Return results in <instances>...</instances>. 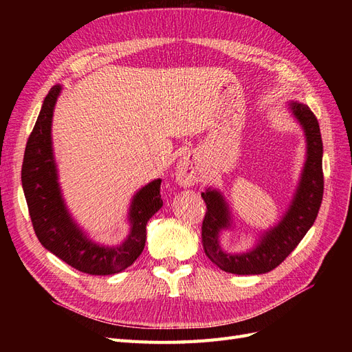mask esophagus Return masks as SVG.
<instances>
[{
  "label": "esophagus",
  "mask_w": 352,
  "mask_h": 352,
  "mask_svg": "<svg viewBox=\"0 0 352 352\" xmlns=\"http://www.w3.org/2000/svg\"><path fill=\"white\" fill-rule=\"evenodd\" d=\"M201 179V167L190 155L184 157L176 167V180L182 186H192Z\"/></svg>",
  "instance_id": "1"
}]
</instances>
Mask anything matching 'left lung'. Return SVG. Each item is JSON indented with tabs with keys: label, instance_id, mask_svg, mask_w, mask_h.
Wrapping results in <instances>:
<instances>
[{
	"label": "left lung",
	"instance_id": "8db88e82",
	"mask_svg": "<svg viewBox=\"0 0 352 352\" xmlns=\"http://www.w3.org/2000/svg\"><path fill=\"white\" fill-rule=\"evenodd\" d=\"M289 109L304 129L307 158L300 184L286 214L274 228L263 233L252 250L239 254H229L221 250L219 233L230 228L229 207L216 189H207L201 194L207 206L201 228L202 247L207 257L223 272L233 274H261L276 269L310 230L320 210L324 189L320 126L308 105L292 101Z\"/></svg>",
	"mask_w": 352,
	"mask_h": 352
}]
</instances>
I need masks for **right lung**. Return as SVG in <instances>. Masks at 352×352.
Returning <instances> with one entry per match:
<instances>
[{
	"label": "right lung",
	"mask_w": 352,
	"mask_h": 352,
	"mask_svg": "<svg viewBox=\"0 0 352 352\" xmlns=\"http://www.w3.org/2000/svg\"><path fill=\"white\" fill-rule=\"evenodd\" d=\"M60 85L52 87L26 144L22 185L34 230L42 247L82 273L107 276L129 267L145 247L146 223L162 208V179L141 188L129 208L131 232L117 247L92 242L74 223L66 208L58 185V175L51 142L52 113Z\"/></svg>",
	"instance_id": "right-lung-1"
}]
</instances>
